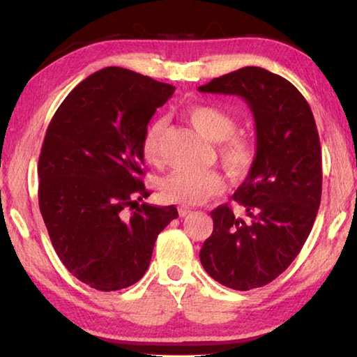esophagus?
Here are the masks:
<instances>
[{
    "label": "esophagus",
    "mask_w": 357,
    "mask_h": 357,
    "mask_svg": "<svg viewBox=\"0 0 357 357\" xmlns=\"http://www.w3.org/2000/svg\"><path fill=\"white\" fill-rule=\"evenodd\" d=\"M178 213H179V215L181 217H184V215H187L190 213V208H187V206H179L178 208Z\"/></svg>",
    "instance_id": "1"
}]
</instances>
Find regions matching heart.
<instances>
[{
    "label": "heart",
    "mask_w": 357,
    "mask_h": 357,
    "mask_svg": "<svg viewBox=\"0 0 357 357\" xmlns=\"http://www.w3.org/2000/svg\"><path fill=\"white\" fill-rule=\"evenodd\" d=\"M185 116L200 134L217 143V159L233 183L249 176L257 160V143L250 135L236 132L238 123L228 112L208 104H195L185 110ZM165 121L153 119L142 137V153L148 162H157L160 154V137ZM160 192L165 200L181 204H200L223 189L220 174L209 172L173 170L160 179Z\"/></svg>",
    "instance_id": "obj_1"
}]
</instances>
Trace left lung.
<instances>
[{"instance_id": "obj_1", "label": "left lung", "mask_w": 357, "mask_h": 357, "mask_svg": "<svg viewBox=\"0 0 357 357\" xmlns=\"http://www.w3.org/2000/svg\"><path fill=\"white\" fill-rule=\"evenodd\" d=\"M198 89L243 98L255 118L258 149L255 165L233 195L247 219L234 217L228 203L211 211L214 229L200 261L228 288L264 287L298 257L318 214L323 172L315 118L294 84L255 66Z\"/></svg>"}]
</instances>
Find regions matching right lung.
Returning a JSON list of instances; mask_svg holds the SVG:
<instances>
[{"label":"right lung","mask_w":357,"mask_h":357,"mask_svg":"<svg viewBox=\"0 0 357 357\" xmlns=\"http://www.w3.org/2000/svg\"><path fill=\"white\" fill-rule=\"evenodd\" d=\"M173 93L168 83L105 68L78 83L48 124L38 165L40 214L59 259L94 289L140 280L157 236L178 217L174 206L138 204L151 193L143 132Z\"/></svg>","instance_id":"add662e5"}]
</instances>
